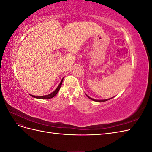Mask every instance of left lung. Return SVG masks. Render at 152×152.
<instances>
[{
  "label": "left lung",
  "mask_w": 152,
  "mask_h": 152,
  "mask_svg": "<svg viewBox=\"0 0 152 152\" xmlns=\"http://www.w3.org/2000/svg\"><path fill=\"white\" fill-rule=\"evenodd\" d=\"M86 96H87V97H88L90 99H91V100H93V101H94V102H106V101H108V100H109V99H112V98H109V99H93V98H90L89 96H87V94H86Z\"/></svg>",
  "instance_id": "obj_1"
}]
</instances>
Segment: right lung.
I'll use <instances>...</instances> for the list:
<instances>
[{
    "label": "right lung",
    "mask_w": 152,
    "mask_h": 152,
    "mask_svg": "<svg viewBox=\"0 0 152 152\" xmlns=\"http://www.w3.org/2000/svg\"><path fill=\"white\" fill-rule=\"evenodd\" d=\"M63 78L62 79L61 81L60 82V83H59V84L57 88L55 89L53 92V93H51L49 94L45 95V96H34V95H31V96H32V97H34L35 98H37V99H50V98H53V97H54V96L56 95V94L58 93L59 90L60 89L61 84H62V82H63Z\"/></svg>",
    "instance_id": "1"
}]
</instances>
